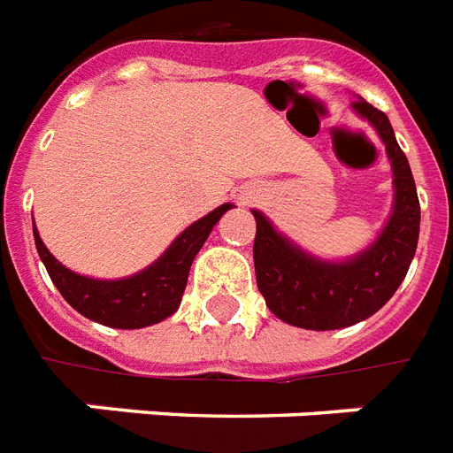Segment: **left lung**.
<instances>
[{
    "mask_svg": "<svg viewBox=\"0 0 453 453\" xmlns=\"http://www.w3.org/2000/svg\"><path fill=\"white\" fill-rule=\"evenodd\" d=\"M352 108L376 127L393 162L395 211L376 244L348 263H322L303 254L273 230L261 211H254L258 291L270 312L301 329H343L372 317L397 291L418 244L421 204L390 119L365 98H357Z\"/></svg>",
    "mask_w": 453,
    "mask_h": 453,
    "instance_id": "left-lung-1",
    "label": "left lung"
}]
</instances>
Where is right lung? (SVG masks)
Masks as SVG:
<instances>
[{"instance_id":"add662e5","label":"right lung","mask_w":453,"mask_h":453,"mask_svg":"<svg viewBox=\"0 0 453 453\" xmlns=\"http://www.w3.org/2000/svg\"><path fill=\"white\" fill-rule=\"evenodd\" d=\"M227 209H233V204L219 206L216 211L192 223L150 268L117 282L74 275L49 254L35 226L32 233H35L39 258L46 265L51 282L77 312L115 329H141L162 322L176 312L188 284L192 261L211 233V227Z\"/></svg>"}]
</instances>
